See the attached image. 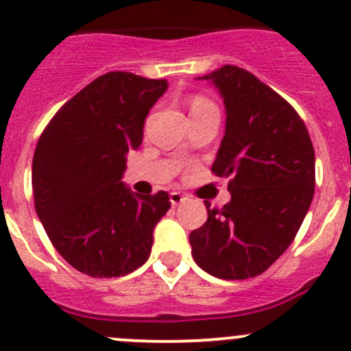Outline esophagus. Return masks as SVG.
Returning a JSON list of instances; mask_svg holds the SVG:
<instances>
[{
    "mask_svg": "<svg viewBox=\"0 0 351 351\" xmlns=\"http://www.w3.org/2000/svg\"><path fill=\"white\" fill-rule=\"evenodd\" d=\"M185 200V195H182V193L180 192H171L169 193V202H171V205H180L182 204V202Z\"/></svg>",
    "mask_w": 351,
    "mask_h": 351,
    "instance_id": "obj_1",
    "label": "esophagus"
}]
</instances>
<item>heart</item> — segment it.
Masks as SVG:
<instances>
[{
  "label": "heart",
  "mask_w": 351,
  "mask_h": 351,
  "mask_svg": "<svg viewBox=\"0 0 351 351\" xmlns=\"http://www.w3.org/2000/svg\"><path fill=\"white\" fill-rule=\"evenodd\" d=\"M208 105H212V101H208L207 98L204 97H195L192 100V104H190V110H198V108H204V107H208Z\"/></svg>",
  "instance_id": "1"
}]
</instances>
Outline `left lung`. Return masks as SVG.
<instances>
[{
	"label": "left lung",
	"instance_id": "obj_1",
	"mask_svg": "<svg viewBox=\"0 0 351 351\" xmlns=\"http://www.w3.org/2000/svg\"><path fill=\"white\" fill-rule=\"evenodd\" d=\"M198 80L224 98L226 134L212 173L231 178V202H205L207 221L190 232L192 256L214 277L246 280L295 238L314 197V147L292 105L250 71L228 64Z\"/></svg>",
	"mask_w": 351,
	"mask_h": 351
}]
</instances>
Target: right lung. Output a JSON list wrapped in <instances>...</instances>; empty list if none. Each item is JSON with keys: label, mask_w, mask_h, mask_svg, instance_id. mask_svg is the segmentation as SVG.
<instances>
[{"label": "right lung", "mask_w": 351, "mask_h": 351, "mask_svg": "<svg viewBox=\"0 0 351 351\" xmlns=\"http://www.w3.org/2000/svg\"><path fill=\"white\" fill-rule=\"evenodd\" d=\"M166 80L101 74L58 110L32 162L35 210L62 258L95 278L122 277L147 261L169 195H137L122 183L125 154Z\"/></svg>", "instance_id": "right-lung-1"}]
</instances>
